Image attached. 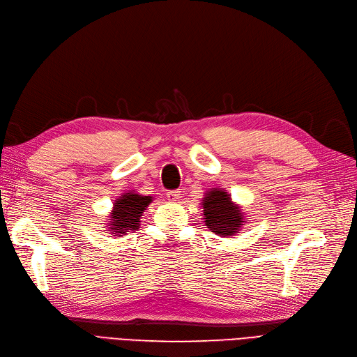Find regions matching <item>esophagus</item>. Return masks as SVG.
<instances>
[{"instance_id":"obj_1","label":"esophagus","mask_w":357,"mask_h":357,"mask_svg":"<svg viewBox=\"0 0 357 357\" xmlns=\"http://www.w3.org/2000/svg\"><path fill=\"white\" fill-rule=\"evenodd\" d=\"M166 195H167V200H169V202H178L179 197H181V192L176 191V190H174V191H169Z\"/></svg>"}]
</instances>
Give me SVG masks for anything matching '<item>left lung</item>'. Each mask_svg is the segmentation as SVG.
<instances>
[{
  "instance_id": "8db88e82",
  "label": "left lung",
  "mask_w": 357,
  "mask_h": 357,
  "mask_svg": "<svg viewBox=\"0 0 357 357\" xmlns=\"http://www.w3.org/2000/svg\"><path fill=\"white\" fill-rule=\"evenodd\" d=\"M204 222L211 231L224 237L234 236L245 224L243 215L224 190H211L203 200Z\"/></svg>"
}]
</instances>
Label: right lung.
Returning <instances> with one entry per match:
<instances>
[{"mask_svg": "<svg viewBox=\"0 0 357 357\" xmlns=\"http://www.w3.org/2000/svg\"><path fill=\"white\" fill-rule=\"evenodd\" d=\"M151 202V195H141L136 192H124L120 195L119 200L114 203V209L111 212L109 228L114 231L112 234L120 236L137 229L141 216Z\"/></svg>", "mask_w": 357, "mask_h": 357, "instance_id": "1", "label": "right lung"}]
</instances>
